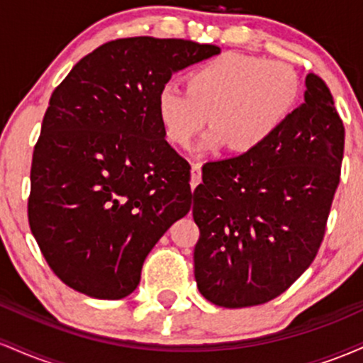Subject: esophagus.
I'll use <instances>...</instances> for the list:
<instances>
[{
    "label": "esophagus",
    "mask_w": 363,
    "mask_h": 363,
    "mask_svg": "<svg viewBox=\"0 0 363 363\" xmlns=\"http://www.w3.org/2000/svg\"><path fill=\"white\" fill-rule=\"evenodd\" d=\"M199 182H201V164H193L191 165V189L194 191Z\"/></svg>",
    "instance_id": "1"
}]
</instances>
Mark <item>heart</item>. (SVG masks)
Listing matches in <instances>:
<instances>
[{
    "instance_id": "heart-1",
    "label": "heart",
    "mask_w": 363,
    "mask_h": 363,
    "mask_svg": "<svg viewBox=\"0 0 363 363\" xmlns=\"http://www.w3.org/2000/svg\"><path fill=\"white\" fill-rule=\"evenodd\" d=\"M298 95L301 80L286 62L227 52L196 66L187 89L165 83L158 91L157 116L165 138L177 147H189L210 119L213 128L199 152L230 145L237 153H251L280 131Z\"/></svg>"
}]
</instances>
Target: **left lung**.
Here are the masks:
<instances>
[{
    "instance_id": "obj_1",
    "label": "left lung",
    "mask_w": 363,
    "mask_h": 363,
    "mask_svg": "<svg viewBox=\"0 0 363 363\" xmlns=\"http://www.w3.org/2000/svg\"><path fill=\"white\" fill-rule=\"evenodd\" d=\"M345 128L328 85L306 77L303 102L264 147L203 165L193 216L199 294L227 309L273 301L323 242L340 184Z\"/></svg>"
}]
</instances>
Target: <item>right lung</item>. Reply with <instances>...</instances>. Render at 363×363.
<instances>
[{
	"instance_id": "1",
	"label": "right lung",
	"mask_w": 363,
	"mask_h": 363,
	"mask_svg": "<svg viewBox=\"0 0 363 363\" xmlns=\"http://www.w3.org/2000/svg\"><path fill=\"white\" fill-rule=\"evenodd\" d=\"M213 44L128 37L101 45L52 91L30 170L28 223L69 289L136 290L145 257L191 210L189 164L167 143L157 97Z\"/></svg>"
}]
</instances>
